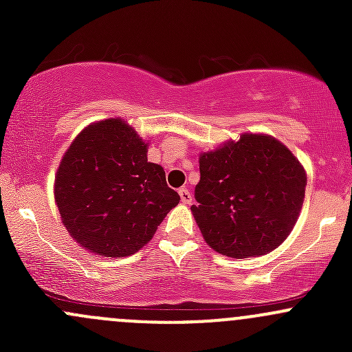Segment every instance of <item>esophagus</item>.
Masks as SVG:
<instances>
[{
	"label": "esophagus",
	"instance_id": "esophagus-1",
	"mask_svg": "<svg viewBox=\"0 0 352 352\" xmlns=\"http://www.w3.org/2000/svg\"><path fill=\"white\" fill-rule=\"evenodd\" d=\"M179 194H180V201H182L184 204H190V202H192V196H190L189 189L182 187V189L179 190Z\"/></svg>",
	"mask_w": 352,
	"mask_h": 352
}]
</instances>
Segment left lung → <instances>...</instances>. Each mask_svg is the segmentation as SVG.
I'll list each match as a JSON object with an SVG mask.
<instances>
[{
	"instance_id": "1",
	"label": "left lung",
	"mask_w": 352,
	"mask_h": 352,
	"mask_svg": "<svg viewBox=\"0 0 352 352\" xmlns=\"http://www.w3.org/2000/svg\"><path fill=\"white\" fill-rule=\"evenodd\" d=\"M190 206L206 243L233 258L258 257L286 240L301 211L307 175L293 153L264 134L199 158Z\"/></svg>"
}]
</instances>
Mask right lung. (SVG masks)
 <instances>
[{
	"mask_svg": "<svg viewBox=\"0 0 352 352\" xmlns=\"http://www.w3.org/2000/svg\"><path fill=\"white\" fill-rule=\"evenodd\" d=\"M56 202L69 235L98 255L124 257L151 240L180 196L146 144L120 119L78 134L56 173Z\"/></svg>",
	"mask_w": 352,
	"mask_h": 352,
	"instance_id": "obj_1",
	"label": "right lung"
}]
</instances>
